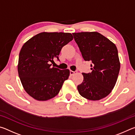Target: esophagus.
<instances>
[{"instance_id":"1","label":"esophagus","mask_w":135,"mask_h":135,"mask_svg":"<svg viewBox=\"0 0 135 135\" xmlns=\"http://www.w3.org/2000/svg\"><path fill=\"white\" fill-rule=\"evenodd\" d=\"M75 73H76V71H71V70L70 71V74L71 76H73Z\"/></svg>"}]
</instances>
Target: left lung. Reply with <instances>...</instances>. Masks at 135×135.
<instances>
[{
  "mask_svg": "<svg viewBox=\"0 0 135 135\" xmlns=\"http://www.w3.org/2000/svg\"><path fill=\"white\" fill-rule=\"evenodd\" d=\"M84 61H91L92 72L83 73V81L77 86L81 97L100 100L111 93L119 74L120 63L116 46L98 32L73 33Z\"/></svg>",
  "mask_w": 135,
  "mask_h": 135,
  "instance_id": "left-lung-1",
  "label": "left lung"
}]
</instances>
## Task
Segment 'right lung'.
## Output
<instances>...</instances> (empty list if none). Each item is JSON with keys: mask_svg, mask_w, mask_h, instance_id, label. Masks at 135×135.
<instances>
[{"mask_svg": "<svg viewBox=\"0 0 135 135\" xmlns=\"http://www.w3.org/2000/svg\"><path fill=\"white\" fill-rule=\"evenodd\" d=\"M73 39L69 33L43 32L22 46L19 54L18 72L23 88L38 100H47L58 94L70 71L51 67L54 59L59 61L62 47Z\"/></svg>", "mask_w": 135, "mask_h": 135, "instance_id": "1", "label": "right lung"}]
</instances>
